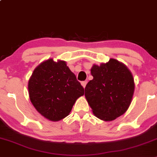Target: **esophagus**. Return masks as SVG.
Returning a JSON list of instances; mask_svg holds the SVG:
<instances>
[{
    "label": "esophagus",
    "instance_id": "1",
    "mask_svg": "<svg viewBox=\"0 0 157 157\" xmlns=\"http://www.w3.org/2000/svg\"><path fill=\"white\" fill-rule=\"evenodd\" d=\"M86 84H87V81H82V82H81V85H82V86L83 88L86 87Z\"/></svg>",
    "mask_w": 157,
    "mask_h": 157
}]
</instances>
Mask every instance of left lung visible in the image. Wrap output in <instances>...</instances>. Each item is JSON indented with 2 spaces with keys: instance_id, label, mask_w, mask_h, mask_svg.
I'll return each mask as SVG.
<instances>
[{
  "instance_id": "8db88e82",
  "label": "left lung",
  "mask_w": 157,
  "mask_h": 157,
  "mask_svg": "<svg viewBox=\"0 0 157 157\" xmlns=\"http://www.w3.org/2000/svg\"><path fill=\"white\" fill-rule=\"evenodd\" d=\"M93 80L85 88V97L93 113L104 121L121 116L131 105L134 92L133 75L127 66L115 59L91 68Z\"/></svg>"
}]
</instances>
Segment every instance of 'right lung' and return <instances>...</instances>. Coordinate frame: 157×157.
<instances>
[{"label": "right lung", "mask_w": 157, "mask_h": 157, "mask_svg": "<svg viewBox=\"0 0 157 157\" xmlns=\"http://www.w3.org/2000/svg\"><path fill=\"white\" fill-rule=\"evenodd\" d=\"M32 105L45 118L59 121L71 112L74 104L84 94V89L66 63L53 59L35 68L28 83Z\"/></svg>", "instance_id": "right-lung-1"}]
</instances>
